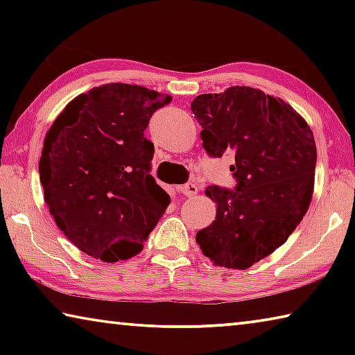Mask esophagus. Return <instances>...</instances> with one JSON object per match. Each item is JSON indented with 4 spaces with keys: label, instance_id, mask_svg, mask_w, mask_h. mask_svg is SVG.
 <instances>
[{
    "label": "esophagus",
    "instance_id": "1",
    "mask_svg": "<svg viewBox=\"0 0 355 355\" xmlns=\"http://www.w3.org/2000/svg\"><path fill=\"white\" fill-rule=\"evenodd\" d=\"M180 191H182L186 197H192V196L197 194V191H199V189H197V184L188 183V184H183L182 188H180Z\"/></svg>",
    "mask_w": 355,
    "mask_h": 355
}]
</instances>
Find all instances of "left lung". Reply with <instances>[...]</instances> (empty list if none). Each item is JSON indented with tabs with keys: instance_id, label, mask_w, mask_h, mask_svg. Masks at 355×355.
I'll return each instance as SVG.
<instances>
[{
	"instance_id": "1",
	"label": "left lung",
	"mask_w": 355,
	"mask_h": 355,
	"mask_svg": "<svg viewBox=\"0 0 355 355\" xmlns=\"http://www.w3.org/2000/svg\"><path fill=\"white\" fill-rule=\"evenodd\" d=\"M211 156L235 153V191L208 186L216 219L196 241L216 266L248 269L280 248L307 213L316 144L305 119L260 89L232 86L191 103Z\"/></svg>"
}]
</instances>
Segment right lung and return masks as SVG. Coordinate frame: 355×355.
I'll list each match as a JSON object with an SVG mask.
<instances>
[{"label":"right lung","mask_w":355,"mask_h":355,"mask_svg":"<svg viewBox=\"0 0 355 355\" xmlns=\"http://www.w3.org/2000/svg\"><path fill=\"white\" fill-rule=\"evenodd\" d=\"M172 97L110 83L75 97L46 131L39 161L50 214L71 244L105 263L139 254L171 197L150 175L152 114Z\"/></svg>","instance_id":"right-lung-1"}]
</instances>
